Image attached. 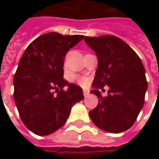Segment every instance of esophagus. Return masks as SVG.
Masks as SVG:
<instances>
[{
  "instance_id": "34e87169",
  "label": "esophagus",
  "mask_w": 159,
  "mask_h": 159,
  "mask_svg": "<svg viewBox=\"0 0 159 159\" xmlns=\"http://www.w3.org/2000/svg\"><path fill=\"white\" fill-rule=\"evenodd\" d=\"M83 95L84 97H88L89 95V90H83Z\"/></svg>"
}]
</instances>
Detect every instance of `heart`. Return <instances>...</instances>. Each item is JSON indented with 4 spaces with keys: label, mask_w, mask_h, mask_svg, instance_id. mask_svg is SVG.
<instances>
[{
    "label": "heart",
    "mask_w": 159,
    "mask_h": 159,
    "mask_svg": "<svg viewBox=\"0 0 159 159\" xmlns=\"http://www.w3.org/2000/svg\"><path fill=\"white\" fill-rule=\"evenodd\" d=\"M74 80L79 84L80 86L83 87L87 86V85L89 84V78H87L86 76H74Z\"/></svg>",
    "instance_id": "b5f03b06"
}]
</instances>
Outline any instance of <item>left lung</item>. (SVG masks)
<instances>
[{
	"mask_svg": "<svg viewBox=\"0 0 159 159\" xmlns=\"http://www.w3.org/2000/svg\"><path fill=\"white\" fill-rule=\"evenodd\" d=\"M84 41L98 58L91 93L99 98V103L89 111L90 118L104 131H126L134 123L145 102L147 82L143 64L136 52L117 36H85ZM105 86L110 89L108 95L102 97L98 89Z\"/></svg>",
	"mask_w": 159,
	"mask_h": 159,
	"instance_id": "1",
	"label": "left lung"
}]
</instances>
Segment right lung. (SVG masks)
Segmentation results:
<instances>
[{"label":"right lung","mask_w":159,"mask_h":159,"mask_svg":"<svg viewBox=\"0 0 159 159\" xmlns=\"http://www.w3.org/2000/svg\"><path fill=\"white\" fill-rule=\"evenodd\" d=\"M83 37L47 33L23 53L13 77V99L22 122L34 134L55 132L66 123L71 107L83 99V89L63 78L64 57Z\"/></svg>","instance_id":"obj_1"}]
</instances>
